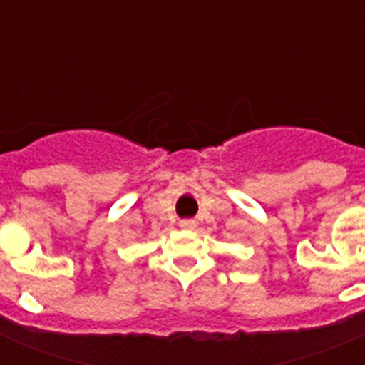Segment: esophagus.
Returning <instances> with one entry per match:
<instances>
[{"label": "esophagus", "instance_id": "34e87169", "mask_svg": "<svg viewBox=\"0 0 365 365\" xmlns=\"http://www.w3.org/2000/svg\"><path fill=\"white\" fill-rule=\"evenodd\" d=\"M179 227L182 228V230H195L197 222L193 221V219H182V221L179 222Z\"/></svg>", "mask_w": 365, "mask_h": 365}]
</instances>
